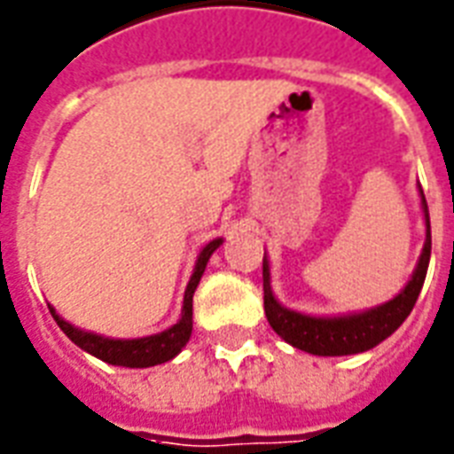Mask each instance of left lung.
Here are the masks:
<instances>
[{"label":"left lung","mask_w":454,"mask_h":454,"mask_svg":"<svg viewBox=\"0 0 454 454\" xmlns=\"http://www.w3.org/2000/svg\"><path fill=\"white\" fill-rule=\"evenodd\" d=\"M421 204L427 212V245L421 252L417 271L395 300L380 304L376 309L352 314V317H331V319L304 317V314L286 309L273 297L271 283H269V264L264 259V264H262L264 311L273 331L297 350L321 355V357H340V355H357V352L372 350L380 340L395 333L397 328L403 326V321L410 317V311L414 309V302H417L424 278H427L428 259H431V221H428L424 192H421Z\"/></svg>","instance_id":"left-lung-1"}]
</instances>
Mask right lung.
<instances>
[{
  "label": "right lung",
  "instance_id": "1",
  "mask_svg": "<svg viewBox=\"0 0 454 454\" xmlns=\"http://www.w3.org/2000/svg\"><path fill=\"white\" fill-rule=\"evenodd\" d=\"M221 245L219 240H212L197 257L195 273L190 278L188 288H185V297H183V314L178 324H173L168 331L157 335H147V338H137V340H112V338H102V335L85 333V331H78L68 321H64L59 317L57 311L51 309V317L57 321V326L64 331L71 340L81 348V350L95 355L97 359H102L106 364L116 366H130V369H143V366H154L164 364L168 359H173L178 352L185 348V342L190 340V333H192V295H195V288L200 278H202L204 266L209 262V257L214 254V250Z\"/></svg>",
  "mask_w": 454,
  "mask_h": 454
}]
</instances>
